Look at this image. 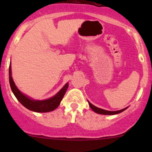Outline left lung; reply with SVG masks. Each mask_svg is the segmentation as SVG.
<instances>
[{
    "label": "left lung",
    "instance_id": "left-lung-1",
    "mask_svg": "<svg viewBox=\"0 0 152 152\" xmlns=\"http://www.w3.org/2000/svg\"><path fill=\"white\" fill-rule=\"evenodd\" d=\"M87 102H88V101H87ZM88 104H89V105H90V108H91L92 110L95 112V113H98V114H101V115H116V114H118V113H122V112L124 111V110H126L127 109V107H126V108L122 109V110H118V111H109V110H103V109L99 108V107H96V106L92 104L90 102H88Z\"/></svg>",
    "mask_w": 152,
    "mask_h": 152
}]
</instances>
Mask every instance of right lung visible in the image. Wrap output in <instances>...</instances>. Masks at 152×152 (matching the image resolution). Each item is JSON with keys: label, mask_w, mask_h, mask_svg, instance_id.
Here are the masks:
<instances>
[{"label": "right lung", "mask_w": 152, "mask_h": 152, "mask_svg": "<svg viewBox=\"0 0 152 152\" xmlns=\"http://www.w3.org/2000/svg\"><path fill=\"white\" fill-rule=\"evenodd\" d=\"M9 77H10V84L12 93H14L17 99L19 101L20 103L28 110L36 112V113H48V112L53 111L55 109L57 108L60 104L61 101L63 99L67 88H68V83H66L53 97L45 99V100H35L26 95L23 94L15 85L12 76L11 63L10 65V70H9Z\"/></svg>", "instance_id": "1"}]
</instances>
